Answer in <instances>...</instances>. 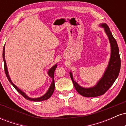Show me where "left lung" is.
<instances>
[{"label": "left lung", "mask_w": 126, "mask_h": 126, "mask_svg": "<svg viewBox=\"0 0 126 126\" xmlns=\"http://www.w3.org/2000/svg\"><path fill=\"white\" fill-rule=\"evenodd\" d=\"M101 25L104 28L105 32L109 39L111 48L110 60L102 78L98 82L96 85L94 87L84 88L79 86L74 81L72 73H70V78L76 90L79 94L85 97H95L104 94L114 83L120 70L121 60L117 43L111 34L108 26L106 24H102Z\"/></svg>", "instance_id": "left-lung-1"}]
</instances>
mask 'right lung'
Wrapping results in <instances>:
<instances>
[{"mask_svg": "<svg viewBox=\"0 0 126 126\" xmlns=\"http://www.w3.org/2000/svg\"><path fill=\"white\" fill-rule=\"evenodd\" d=\"M3 62H4V66H5V72L6 73V75L7 78L8 79L10 83H11L13 85L15 89L21 95H22L25 99H28V100L30 101H44L46 100V99H48L51 97V96L53 94V92H54V88H55V83H54V71L56 70V67H57V64H55L54 66H53L50 70H48V74L49 75L50 78L52 79V82H51V84L50 85V88H49L48 91L46 92V94L45 95H43V96H41L40 98H31L28 97L27 95L24 93V92H22L21 90H20L19 88L16 86L15 85H14L13 83V82H12V80H11V78H10L9 76L8 75V69H7V66H6V61H5V46L3 47Z\"/></svg>", "mask_w": 126, "mask_h": 126, "instance_id": "obj_1", "label": "right lung"}]
</instances>
